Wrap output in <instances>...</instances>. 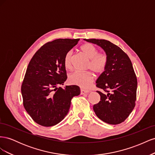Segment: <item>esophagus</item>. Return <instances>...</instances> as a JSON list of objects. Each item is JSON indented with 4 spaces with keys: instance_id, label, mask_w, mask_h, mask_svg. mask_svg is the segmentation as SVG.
I'll return each mask as SVG.
<instances>
[{
    "instance_id": "obj_1",
    "label": "esophagus",
    "mask_w": 155,
    "mask_h": 155,
    "mask_svg": "<svg viewBox=\"0 0 155 155\" xmlns=\"http://www.w3.org/2000/svg\"><path fill=\"white\" fill-rule=\"evenodd\" d=\"M89 92L88 91L84 90V89H81V94H88Z\"/></svg>"
}]
</instances>
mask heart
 <instances>
[{
  "label": "heart",
  "instance_id": "heart-1",
  "mask_svg": "<svg viewBox=\"0 0 155 155\" xmlns=\"http://www.w3.org/2000/svg\"><path fill=\"white\" fill-rule=\"evenodd\" d=\"M81 50L87 57L90 59L88 68L91 69L96 74H101L104 72L108 63V58L105 54L98 53L96 46L92 44L87 43L81 46ZM72 51H67L64 58V64L67 69L72 68ZM70 82L78 85L83 88H87L91 85L94 80V76L91 72H73L69 77Z\"/></svg>",
  "mask_w": 155,
  "mask_h": 155
}]
</instances>
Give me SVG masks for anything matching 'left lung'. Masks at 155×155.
<instances>
[{
	"label": "left lung",
	"mask_w": 155,
	"mask_h": 155,
	"mask_svg": "<svg viewBox=\"0 0 155 155\" xmlns=\"http://www.w3.org/2000/svg\"><path fill=\"white\" fill-rule=\"evenodd\" d=\"M84 40L99 46L104 50L108 63L96 80V87L107 92H97L100 101L94 105L95 114L110 125L124 121L133 111L137 98V79L128 55L118 46L105 39Z\"/></svg>",
	"instance_id": "8db88e82"
}]
</instances>
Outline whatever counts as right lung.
<instances>
[{"label": "right lung", "instance_id": "right-lung-1", "mask_svg": "<svg viewBox=\"0 0 155 155\" xmlns=\"http://www.w3.org/2000/svg\"><path fill=\"white\" fill-rule=\"evenodd\" d=\"M79 39L48 42L33 56L21 87L25 109L35 122L44 127L59 124L69 111L71 100L80 94L77 85H63L67 76L64 64L67 51Z\"/></svg>", "mask_w": 155, "mask_h": 155}]
</instances>
